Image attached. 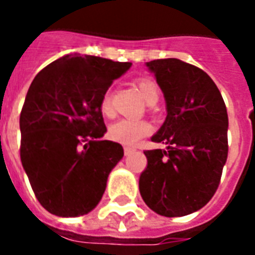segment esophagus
<instances>
[{
  "mask_svg": "<svg viewBox=\"0 0 255 255\" xmlns=\"http://www.w3.org/2000/svg\"><path fill=\"white\" fill-rule=\"evenodd\" d=\"M135 151V149H133V148H131V147H124V155L126 156H128V155H131L132 152Z\"/></svg>",
  "mask_w": 255,
  "mask_h": 255,
  "instance_id": "esophagus-1",
  "label": "esophagus"
}]
</instances>
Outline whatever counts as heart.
Segmentation results:
<instances>
[{
  "label": "heart",
  "mask_w": 255,
  "mask_h": 255,
  "mask_svg": "<svg viewBox=\"0 0 255 255\" xmlns=\"http://www.w3.org/2000/svg\"><path fill=\"white\" fill-rule=\"evenodd\" d=\"M135 85L139 90L140 95L143 96L145 102H151L155 98H159V87L156 85L155 81H152L151 78L141 77L136 79ZM100 112L104 116L112 115V106H111V95L110 92H106L99 102ZM151 124L145 120L139 119H120L110 126L108 129V136L114 141L124 145H135L140 139H143L144 136H147L151 132Z\"/></svg>",
  "instance_id": "b5f03b06"
}]
</instances>
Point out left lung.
<instances>
[{
  "label": "left lung",
  "instance_id": "1",
  "mask_svg": "<svg viewBox=\"0 0 255 255\" xmlns=\"http://www.w3.org/2000/svg\"><path fill=\"white\" fill-rule=\"evenodd\" d=\"M167 102V119L152 141L167 151H145L139 178L144 202L157 214L181 217L216 193L228 159V112L212 78L176 58L147 62Z\"/></svg>",
  "mask_w": 255,
  "mask_h": 255
}]
</instances>
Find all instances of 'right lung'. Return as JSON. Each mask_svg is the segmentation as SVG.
I'll return each instance as SVG.
<instances>
[{"label": "right lung", "mask_w": 255, "mask_h": 255, "mask_svg": "<svg viewBox=\"0 0 255 255\" xmlns=\"http://www.w3.org/2000/svg\"><path fill=\"white\" fill-rule=\"evenodd\" d=\"M131 62L69 54L34 78L19 115L22 167L35 197L59 217L91 212L123 157L107 131L99 102Z\"/></svg>", "instance_id": "1"}]
</instances>
